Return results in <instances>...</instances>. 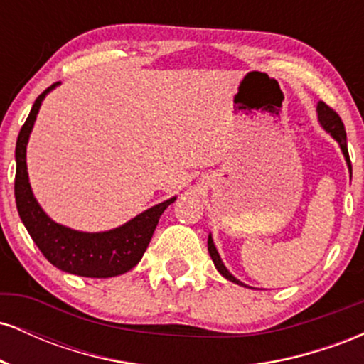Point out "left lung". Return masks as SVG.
Masks as SVG:
<instances>
[{
	"label": "left lung",
	"mask_w": 364,
	"mask_h": 364,
	"mask_svg": "<svg viewBox=\"0 0 364 364\" xmlns=\"http://www.w3.org/2000/svg\"><path fill=\"white\" fill-rule=\"evenodd\" d=\"M316 112H318V121H320L321 127H323L325 132H328L330 135H332L333 139L337 140V144L341 145L342 154H344L346 162H348V166H349V173L353 174V168H350V159H349V152H348V139H346V128H344V123H342L341 116L337 114V112L333 111L332 107H328L327 104L321 102V101L318 102V106H316ZM207 245H208V253H210L212 262H214L215 269L219 270V272L223 274L224 277L228 279V281H231V282H235V284H240V286L248 287V286H246V284H243L241 281H237L235 275H232L228 269H225V265L223 263V260H220L219 253H217L214 240H212L210 235H208V243Z\"/></svg>",
	"instance_id": "obj_1"
}]
</instances>
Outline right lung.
Segmentation results:
<instances>
[{"label":"right lung","instance_id":"add662e5","mask_svg":"<svg viewBox=\"0 0 364 364\" xmlns=\"http://www.w3.org/2000/svg\"><path fill=\"white\" fill-rule=\"evenodd\" d=\"M56 85H60V82L53 83L36 99L31 114L16 139V210H18L20 219L37 248L54 267H58L63 272L82 275V277H116V275L132 270L141 260L162 212L176 200V196L141 212L119 228L104 232L75 231V229L49 219L32 193L25 154H27V141L32 128H34L41 104H43L46 94L51 92Z\"/></svg>","mask_w":364,"mask_h":364}]
</instances>
